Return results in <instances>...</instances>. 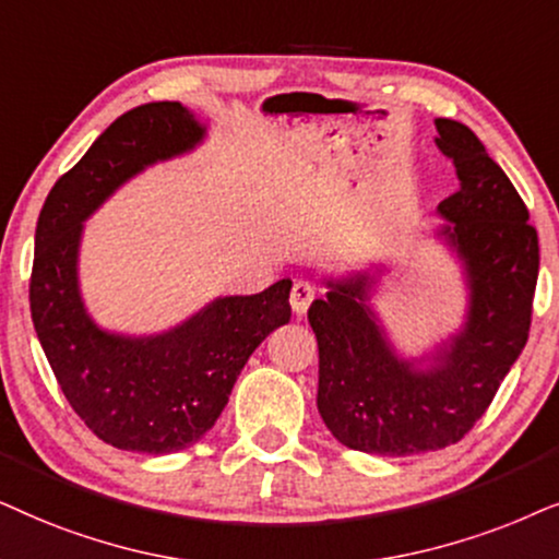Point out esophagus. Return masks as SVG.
<instances>
[{
  "mask_svg": "<svg viewBox=\"0 0 559 559\" xmlns=\"http://www.w3.org/2000/svg\"><path fill=\"white\" fill-rule=\"evenodd\" d=\"M314 301V286L307 284V281H296L294 288H292V309L296 317H304L307 314L309 304Z\"/></svg>",
  "mask_w": 559,
  "mask_h": 559,
  "instance_id": "esophagus-1",
  "label": "esophagus"
}]
</instances>
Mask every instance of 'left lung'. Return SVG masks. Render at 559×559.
Segmentation results:
<instances>
[{
  "label": "left lung",
  "mask_w": 559,
  "mask_h": 559,
  "mask_svg": "<svg viewBox=\"0 0 559 559\" xmlns=\"http://www.w3.org/2000/svg\"><path fill=\"white\" fill-rule=\"evenodd\" d=\"M457 191L437 206V242L455 258L465 286L463 322L404 355L373 307L385 263L324 275L309 324L319 345L317 408L349 450L408 457L463 440L486 414L530 337L539 240L509 176L473 130L435 119Z\"/></svg>",
  "instance_id": "obj_1"
}]
</instances>
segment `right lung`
I'll return each mask as SVG.
<instances>
[{"label":"right lung","instance_id":"1","mask_svg":"<svg viewBox=\"0 0 559 559\" xmlns=\"http://www.w3.org/2000/svg\"><path fill=\"white\" fill-rule=\"evenodd\" d=\"M210 124L181 102L128 111L61 176L35 229L29 311L50 368L86 427L117 450L168 455L191 448L225 412L255 347L288 324L292 281L250 296H217L153 334L104 330L79 281L84 222L155 163L204 143Z\"/></svg>","mask_w":559,"mask_h":559}]
</instances>
